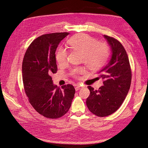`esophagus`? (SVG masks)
<instances>
[{
    "instance_id": "esophagus-1",
    "label": "esophagus",
    "mask_w": 148,
    "mask_h": 148,
    "mask_svg": "<svg viewBox=\"0 0 148 148\" xmlns=\"http://www.w3.org/2000/svg\"><path fill=\"white\" fill-rule=\"evenodd\" d=\"M82 87H81V86H76V87L75 88V90L76 91H78V90H79V89H81Z\"/></svg>"
}]
</instances>
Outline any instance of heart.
Listing matches in <instances>:
<instances>
[{"label":"heart","mask_w":148,"mask_h":148,"mask_svg":"<svg viewBox=\"0 0 148 148\" xmlns=\"http://www.w3.org/2000/svg\"><path fill=\"white\" fill-rule=\"evenodd\" d=\"M67 44L73 51L80 52V61L84 62L87 68L92 71L101 69L105 64L109 55V49L104 42L96 41V39L86 34H78L71 37ZM57 63L64 65L66 62L67 52L60 47L56 53ZM85 70L82 66H78L71 70V74L76 76L82 74Z\"/></svg>","instance_id":"b5f03b06"}]
</instances>
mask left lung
<instances>
[{
  "mask_svg": "<svg viewBox=\"0 0 148 148\" xmlns=\"http://www.w3.org/2000/svg\"><path fill=\"white\" fill-rule=\"evenodd\" d=\"M112 51L109 62L99 73L103 86L98 90L88 86L90 94L86 104L89 110L97 116L114 113L122 105L130 89L132 72L126 51L118 40L104 35Z\"/></svg>",
  "mask_w": 148,
  "mask_h": 148,
  "instance_id": "8db88e82",
  "label": "left lung"
}]
</instances>
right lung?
<instances>
[{
	"label": "right lung",
	"instance_id": "obj_1",
	"mask_svg": "<svg viewBox=\"0 0 148 148\" xmlns=\"http://www.w3.org/2000/svg\"><path fill=\"white\" fill-rule=\"evenodd\" d=\"M69 34L57 32L38 37L22 62L23 87L29 101L38 113L49 119L60 118L68 112L75 92L71 84L61 88L53 84L51 76L57 71L56 49Z\"/></svg>",
	"mask_w": 148,
	"mask_h": 148
}]
</instances>
